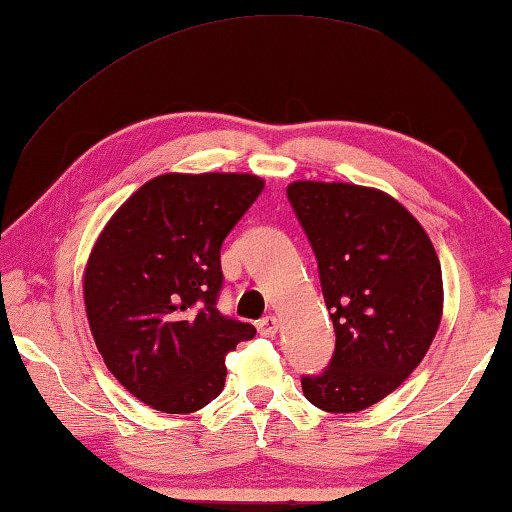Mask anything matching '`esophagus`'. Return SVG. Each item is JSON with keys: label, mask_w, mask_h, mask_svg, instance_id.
<instances>
[{"label": "esophagus", "mask_w": 512, "mask_h": 512, "mask_svg": "<svg viewBox=\"0 0 512 512\" xmlns=\"http://www.w3.org/2000/svg\"><path fill=\"white\" fill-rule=\"evenodd\" d=\"M256 328H258V333L265 335V338H272V335H277V331H279V319L277 317H263V319H258Z\"/></svg>", "instance_id": "obj_1"}]
</instances>
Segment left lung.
Segmentation results:
<instances>
[{"instance_id": "obj_1", "label": "left lung", "mask_w": 512, "mask_h": 512, "mask_svg": "<svg viewBox=\"0 0 512 512\" xmlns=\"http://www.w3.org/2000/svg\"><path fill=\"white\" fill-rule=\"evenodd\" d=\"M289 202L312 244L335 352L303 375L307 401L359 412L422 363L443 317V272L419 221L377 188L293 181Z\"/></svg>"}]
</instances>
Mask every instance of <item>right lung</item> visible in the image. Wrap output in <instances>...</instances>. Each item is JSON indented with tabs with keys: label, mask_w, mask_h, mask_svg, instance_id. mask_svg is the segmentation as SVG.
Segmentation results:
<instances>
[{
	"label": "right lung",
	"mask_w": 512,
	"mask_h": 512,
	"mask_svg": "<svg viewBox=\"0 0 512 512\" xmlns=\"http://www.w3.org/2000/svg\"><path fill=\"white\" fill-rule=\"evenodd\" d=\"M256 174H160L111 216L90 251L83 300L111 375L167 415L205 408L226 354L256 328L216 310L221 244L261 195Z\"/></svg>",
	"instance_id": "right-lung-1"
}]
</instances>
